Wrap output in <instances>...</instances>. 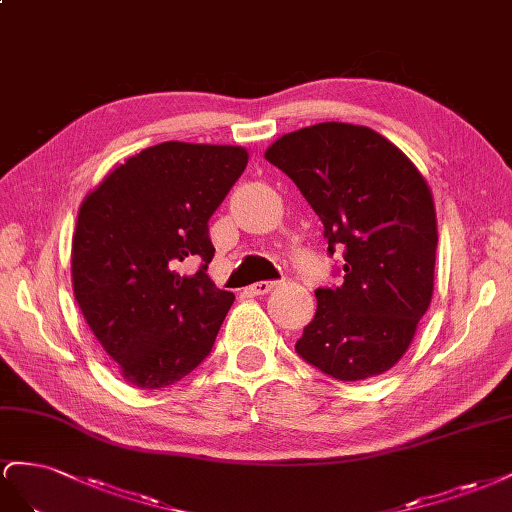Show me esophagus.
Masks as SVG:
<instances>
[{"label": "esophagus", "instance_id": "34e87169", "mask_svg": "<svg viewBox=\"0 0 512 512\" xmlns=\"http://www.w3.org/2000/svg\"><path fill=\"white\" fill-rule=\"evenodd\" d=\"M274 281H259V283H253L251 287H246V294L248 296H264L268 294L270 289H274Z\"/></svg>", "mask_w": 512, "mask_h": 512}]
</instances>
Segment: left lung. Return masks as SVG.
Instances as JSON below:
<instances>
[{"label": "left lung", "mask_w": 512, "mask_h": 512, "mask_svg": "<svg viewBox=\"0 0 512 512\" xmlns=\"http://www.w3.org/2000/svg\"><path fill=\"white\" fill-rule=\"evenodd\" d=\"M266 160L319 216L343 283L315 289L296 343L341 382L388 371L410 347L433 296L437 223L429 186L397 145L367 126L321 122L283 135Z\"/></svg>", "instance_id": "1"}]
</instances>
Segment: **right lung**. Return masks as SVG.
Returning a JSON list of instances; mask_svg holds the SVG:
<instances>
[{
  "instance_id": "1",
  "label": "right lung",
  "mask_w": 512,
  "mask_h": 512,
  "mask_svg": "<svg viewBox=\"0 0 512 512\" xmlns=\"http://www.w3.org/2000/svg\"><path fill=\"white\" fill-rule=\"evenodd\" d=\"M246 163L233 145L165 141L130 156L81 203L72 287L130 386H171L210 356L236 296L208 276V221ZM188 260L200 268L184 277Z\"/></svg>"
}]
</instances>
